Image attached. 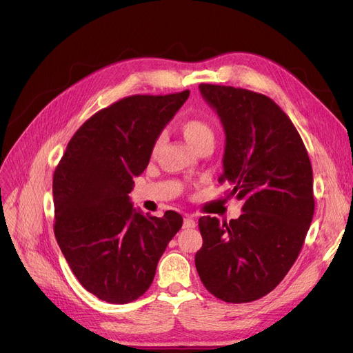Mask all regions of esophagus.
<instances>
[{
  "instance_id": "34e87169",
  "label": "esophagus",
  "mask_w": 353,
  "mask_h": 353,
  "mask_svg": "<svg viewBox=\"0 0 353 353\" xmlns=\"http://www.w3.org/2000/svg\"><path fill=\"white\" fill-rule=\"evenodd\" d=\"M196 227V221L193 216H185L184 218V228H194Z\"/></svg>"
}]
</instances>
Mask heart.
<instances>
[{"instance_id":"1","label":"heart","mask_w":353,"mask_h":353,"mask_svg":"<svg viewBox=\"0 0 353 353\" xmlns=\"http://www.w3.org/2000/svg\"><path fill=\"white\" fill-rule=\"evenodd\" d=\"M181 131H183L185 140L194 148L208 143L213 144V141H215V132H213L212 126L205 121L196 119V117H190V119L183 121ZM160 143H162V137H157L153 143V153L157 152Z\"/></svg>"}]
</instances>
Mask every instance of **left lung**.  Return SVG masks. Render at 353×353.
I'll return each instance as SVG.
<instances>
[{
	"label": "left lung",
	"instance_id": "8db88e82",
	"mask_svg": "<svg viewBox=\"0 0 353 353\" xmlns=\"http://www.w3.org/2000/svg\"><path fill=\"white\" fill-rule=\"evenodd\" d=\"M225 131L223 172L228 197L243 200L239 219L201 216L196 253L200 280L228 303L272 292L296 262L312 222L314 176L301 135L279 104L263 94L200 83Z\"/></svg>",
	"mask_w": 353,
	"mask_h": 353
}]
</instances>
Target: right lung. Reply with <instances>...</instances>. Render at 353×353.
Segmentation results:
<instances>
[{
	"instance_id": "obj_1",
	"label": "right lung",
	"mask_w": 353,
	"mask_h": 353,
	"mask_svg": "<svg viewBox=\"0 0 353 353\" xmlns=\"http://www.w3.org/2000/svg\"><path fill=\"white\" fill-rule=\"evenodd\" d=\"M190 91L131 95L101 109L73 134L52 176L54 234L78 281L109 303H130L152 285L183 216L135 212L130 194L153 143Z\"/></svg>"
}]
</instances>
